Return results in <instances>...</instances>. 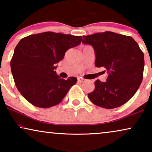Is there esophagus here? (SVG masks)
<instances>
[{"label": "esophagus", "mask_w": 152, "mask_h": 152, "mask_svg": "<svg viewBox=\"0 0 152 152\" xmlns=\"http://www.w3.org/2000/svg\"><path fill=\"white\" fill-rule=\"evenodd\" d=\"M78 82H81V83L85 82H86V80H85V79H84V78L80 77V78H78Z\"/></svg>", "instance_id": "1"}]
</instances>
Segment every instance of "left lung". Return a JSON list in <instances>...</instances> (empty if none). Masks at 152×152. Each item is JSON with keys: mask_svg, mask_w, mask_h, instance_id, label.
<instances>
[{"mask_svg": "<svg viewBox=\"0 0 152 152\" xmlns=\"http://www.w3.org/2000/svg\"><path fill=\"white\" fill-rule=\"evenodd\" d=\"M83 37L82 43L94 48L95 65L109 72L107 82L95 81L88 98L94 104L108 109L124 104L142 81L144 54L138 44L132 37L109 31Z\"/></svg>", "mask_w": 152, "mask_h": 152, "instance_id": "8db88e82", "label": "left lung"}]
</instances>
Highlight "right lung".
I'll use <instances>...</instances> for the list:
<instances>
[{
    "label": "right lung",
    "instance_id": "right-lung-1",
    "mask_svg": "<svg viewBox=\"0 0 152 152\" xmlns=\"http://www.w3.org/2000/svg\"><path fill=\"white\" fill-rule=\"evenodd\" d=\"M82 40V36L45 32L29 35L18 42L10 65L16 88L27 101L43 109L61 102L77 79L60 78L55 71V64Z\"/></svg>",
    "mask_w": 152,
    "mask_h": 152
}]
</instances>
